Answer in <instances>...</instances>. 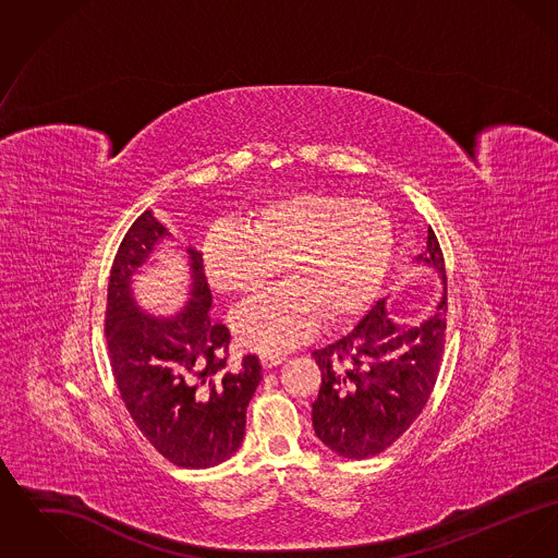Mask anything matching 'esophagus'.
<instances>
[{
  "label": "esophagus",
  "mask_w": 558,
  "mask_h": 558,
  "mask_svg": "<svg viewBox=\"0 0 558 558\" xmlns=\"http://www.w3.org/2000/svg\"><path fill=\"white\" fill-rule=\"evenodd\" d=\"M284 360L282 357H278V355H262V366L266 368V371H271V368H276V366H280Z\"/></svg>",
  "instance_id": "34e87169"
}]
</instances>
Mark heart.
I'll return each mask as SVG.
<instances>
[{"label": "heart", "instance_id": "b5f03b06", "mask_svg": "<svg viewBox=\"0 0 558 558\" xmlns=\"http://www.w3.org/2000/svg\"><path fill=\"white\" fill-rule=\"evenodd\" d=\"M246 228L217 226L203 262L217 291L251 294L282 271L287 284L242 305L234 328L242 345L282 353L307 341L322 324L357 318L385 280L393 226L374 203L339 194L299 192L251 211Z\"/></svg>", "mask_w": 558, "mask_h": 558}]
</instances>
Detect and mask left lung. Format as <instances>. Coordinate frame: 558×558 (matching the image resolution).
Returning <instances> with one entry per match:
<instances>
[{
  "mask_svg": "<svg viewBox=\"0 0 558 558\" xmlns=\"http://www.w3.org/2000/svg\"><path fill=\"white\" fill-rule=\"evenodd\" d=\"M418 262L444 280V296L430 318L401 324L385 299L332 345L314 351L322 372L312 421L319 441L345 458L387 450L423 412L446 347L448 289L439 240L428 226L426 253Z\"/></svg>",
  "mask_w": 558,
  "mask_h": 558,
  "instance_id": "8db88e82",
  "label": "left lung"
}]
</instances>
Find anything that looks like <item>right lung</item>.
<instances>
[{
  "mask_svg": "<svg viewBox=\"0 0 558 558\" xmlns=\"http://www.w3.org/2000/svg\"><path fill=\"white\" fill-rule=\"evenodd\" d=\"M169 230L153 211L132 223L114 255L107 296V343L121 399L162 458L182 469H209L239 450L246 408L262 383L257 355L230 366V330L213 322L203 255L186 248L192 291L184 312L153 318L140 310L132 276Z\"/></svg>",
  "mask_w": 558,
  "mask_h": 558,
  "instance_id": "right-lung-1",
  "label": "right lung"
}]
</instances>
